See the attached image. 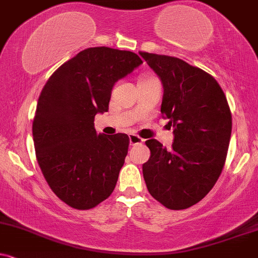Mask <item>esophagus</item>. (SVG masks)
<instances>
[{"label":"esophagus","instance_id":"1","mask_svg":"<svg viewBox=\"0 0 258 258\" xmlns=\"http://www.w3.org/2000/svg\"><path fill=\"white\" fill-rule=\"evenodd\" d=\"M129 142L132 146H135V145L142 144V142H144V139H141L140 136H138V135L132 134V135H129Z\"/></svg>","mask_w":258,"mask_h":258}]
</instances>
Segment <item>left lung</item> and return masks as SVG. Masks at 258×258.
Instances as JSON below:
<instances>
[{"label": "left lung", "mask_w": 258, "mask_h": 258, "mask_svg": "<svg viewBox=\"0 0 258 258\" xmlns=\"http://www.w3.org/2000/svg\"><path fill=\"white\" fill-rule=\"evenodd\" d=\"M163 83L160 112L174 128L166 150L146 141L150 159L142 165L150 195L171 210L201 202L219 180L232 133V114L220 84L208 72L178 57L140 51Z\"/></svg>", "instance_id": "left-lung-1"}]
</instances>
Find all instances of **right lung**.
<instances>
[{
	"label": "right lung",
	"instance_id": "obj_1",
	"mask_svg": "<svg viewBox=\"0 0 258 258\" xmlns=\"http://www.w3.org/2000/svg\"><path fill=\"white\" fill-rule=\"evenodd\" d=\"M141 63L133 51L88 48L62 63L42 89L32 123L36 158L69 207L93 209L113 192L129 138L98 135L94 118L108 111L114 83Z\"/></svg>",
	"mask_w": 258,
	"mask_h": 258
}]
</instances>
